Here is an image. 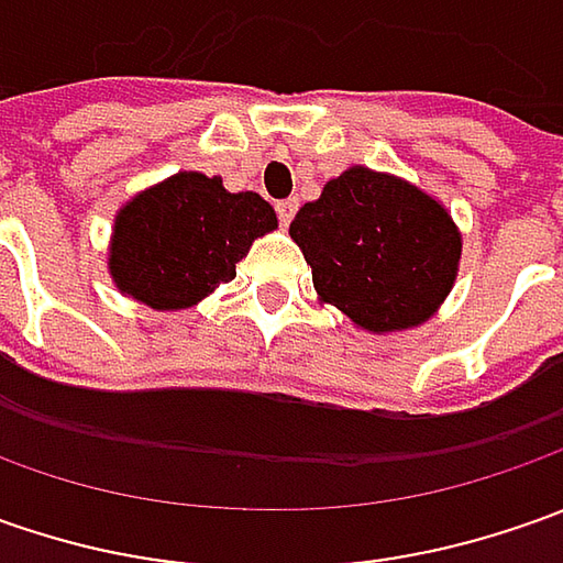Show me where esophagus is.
<instances>
[{
    "mask_svg": "<svg viewBox=\"0 0 563 563\" xmlns=\"http://www.w3.org/2000/svg\"><path fill=\"white\" fill-rule=\"evenodd\" d=\"M275 212H278V222H282V225H291L294 212H297V200H278V203H275Z\"/></svg>",
    "mask_w": 563,
    "mask_h": 563,
    "instance_id": "esophagus-1",
    "label": "esophagus"
}]
</instances>
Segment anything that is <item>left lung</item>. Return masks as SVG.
<instances>
[{
    "label": "left lung",
    "instance_id": "1",
    "mask_svg": "<svg viewBox=\"0 0 563 563\" xmlns=\"http://www.w3.org/2000/svg\"><path fill=\"white\" fill-rule=\"evenodd\" d=\"M291 238L313 269L319 303L369 335L407 332L439 313L464 247L442 200L366 165H351L300 206Z\"/></svg>",
    "mask_w": 563,
    "mask_h": 563
}]
</instances>
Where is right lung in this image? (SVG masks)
I'll use <instances>...</instances> for the list:
<instances>
[{"instance_id": "obj_1", "label": "right lung", "mask_w": 563, "mask_h": 563, "mask_svg": "<svg viewBox=\"0 0 563 563\" xmlns=\"http://www.w3.org/2000/svg\"><path fill=\"white\" fill-rule=\"evenodd\" d=\"M275 228V209L260 194L178 172L121 203L106 263L124 297L175 313L231 282L253 241Z\"/></svg>"}]
</instances>
